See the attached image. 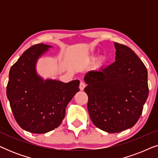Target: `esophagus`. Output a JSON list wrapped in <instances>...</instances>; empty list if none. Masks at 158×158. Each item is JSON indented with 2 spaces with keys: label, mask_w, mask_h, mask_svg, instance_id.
<instances>
[{
  "label": "esophagus",
  "mask_w": 158,
  "mask_h": 158,
  "mask_svg": "<svg viewBox=\"0 0 158 158\" xmlns=\"http://www.w3.org/2000/svg\"><path fill=\"white\" fill-rule=\"evenodd\" d=\"M85 84L84 83L83 81H81V83H80V86H79L80 90H83L84 88H85Z\"/></svg>",
  "instance_id": "34e87169"
}]
</instances>
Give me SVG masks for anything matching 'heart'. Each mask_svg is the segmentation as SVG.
I'll return each mask as SVG.
<instances>
[{"mask_svg": "<svg viewBox=\"0 0 158 158\" xmlns=\"http://www.w3.org/2000/svg\"><path fill=\"white\" fill-rule=\"evenodd\" d=\"M92 60H94V58H92Z\"/></svg>", "mask_w": 158, "mask_h": 158, "instance_id": "heart-1", "label": "heart"}]
</instances>
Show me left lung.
<instances>
[{
  "mask_svg": "<svg viewBox=\"0 0 158 158\" xmlns=\"http://www.w3.org/2000/svg\"><path fill=\"white\" fill-rule=\"evenodd\" d=\"M116 61L86 73L85 92L92 122L101 130L118 133L131 128L148 97V70L132 49L114 43Z\"/></svg>",
  "mask_w": 158,
  "mask_h": 158,
  "instance_id": "left-lung-1",
  "label": "left lung"
}]
</instances>
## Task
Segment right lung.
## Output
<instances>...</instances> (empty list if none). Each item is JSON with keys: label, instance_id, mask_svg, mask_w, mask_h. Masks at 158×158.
<instances>
[{"label": "right lung", "instance_id": "1", "mask_svg": "<svg viewBox=\"0 0 158 158\" xmlns=\"http://www.w3.org/2000/svg\"><path fill=\"white\" fill-rule=\"evenodd\" d=\"M52 46L38 44L27 49L10 68L6 94L16 122L34 134L57 128L68 103L79 91L78 80L69 83L44 80L37 74V60Z\"/></svg>", "mask_w": 158, "mask_h": 158}]
</instances>
